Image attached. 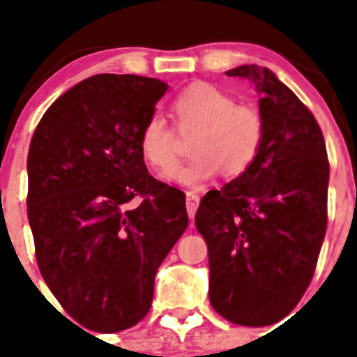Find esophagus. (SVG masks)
<instances>
[{
	"mask_svg": "<svg viewBox=\"0 0 357 357\" xmlns=\"http://www.w3.org/2000/svg\"><path fill=\"white\" fill-rule=\"evenodd\" d=\"M198 204H200V197H198L195 191H188V193H185V207H188V214L191 220L195 218V213H197L198 209Z\"/></svg>",
	"mask_w": 357,
	"mask_h": 357,
	"instance_id": "esophagus-1",
	"label": "esophagus"
}]
</instances>
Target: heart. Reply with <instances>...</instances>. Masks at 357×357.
<instances>
[{
  "label": "heart",
  "mask_w": 357,
  "mask_h": 357,
  "mask_svg": "<svg viewBox=\"0 0 357 357\" xmlns=\"http://www.w3.org/2000/svg\"><path fill=\"white\" fill-rule=\"evenodd\" d=\"M172 112L181 132L195 130L193 155L175 164L176 137L160 114H151L139 132V153L153 169H166L164 178L185 188H202L220 173L229 178L245 175L254 166L264 143V119L252 105L238 103L232 94L207 82H197L173 98Z\"/></svg>",
  "instance_id": "b5f03b06"
}]
</instances>
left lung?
Here are the masks:
<instances>
[{
	"label": "left lung",
	"mask_w": 357,
	"mask_h": 357,
	"mask_svg": "<svg viewBox=\"0 0 357 357\" xmlns=\"http://www.w3.org/2000/svg\"><path fill=\"white\" fill-rule=\"evenodd\" d=\"M259 94L261 153L245 175L202 198L195 216L209 252V298L218 314L272 326L301 302L327 229L329 160L311 110L275 73L239 66Z\"/></svg>",
	"instance_id": "1"
}]
</instances>
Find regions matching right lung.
Here are the masks:
<instances>
[{
    "label": "right lung",
    "mask_w": 357,
    "mask_h": 357,
    "mask_svg": "<svg viewBox=\"0 0 357 357\" xmlns=\"http://www.w3.org/2000/svg\"><path fill=\"white\" fill-rule=\"evenodd\" d=\"M168 84L94 75L56 98L28 150V222L40 275L82 326L119 333L150 311L157 268L188 227L139 132Z\"/></svg>",
    "instance_id": "add662e5"
}]
</instances>
